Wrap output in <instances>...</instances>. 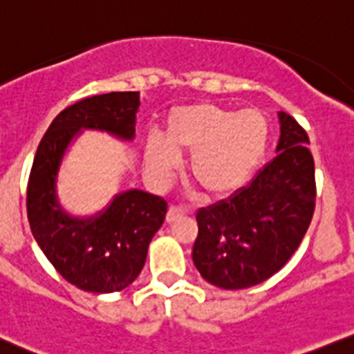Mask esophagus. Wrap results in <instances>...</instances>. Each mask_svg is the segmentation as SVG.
Returning a JSON list of instances; mask_svg holds the SVG:
<instances>
[{"label":"esophagus","instance_id":"34e87169","mask_svg":"<svg viewBox=\"0 0 354 354\" xmlns=\"http://www.w3.org/2000/svg\"><path fill=\"white\" fill-rule=\"evenodd\" d=\"M184 215V208L183 207H177V205H170V208H168L167 212V222L168 224H171V222H175L177 218H180Z\"/></svg>","mask_w":354,"mask_h":354}]
</instances>
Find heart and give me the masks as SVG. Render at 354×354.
Segmentation results:
<instances>
[{
	"instance_id": "1",
	"label": "heart",
	"mask_w": 354,
	"mask_h": 354,
	"mask_svg": "<svg viewBox=\"0 0 354 354\" xmlns=\"http://www.w3.org/2000/svg\"><path fill=\"white\" fill-rule=\"evenodd\" d=\"M163 140L149 139L146 163L158 184H167L179 168L180 154L189 156V177L207 196L218 198L240 189L254 174L268 146V121L259 111H238L201 102L170 111Z\"/></svg>"
}]
</instances>
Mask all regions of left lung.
I'll use <instances>...</instances> for the list:
<instances>
[{
	"label": "left lung",
	"mask_w": 354,
	"mask_h": 354,
	"mask_svg": "<svg viewBox=\"0 0 354 354\" xmlns=\"http://www.w3.org/2000/svg\"><path fill=\"white\" fill-rule=\"evenodd\" d=\"M276 156L248 186L196 214L193 262L224 290L254 287L280 271L301 245L315 212V161L309 137L280 111Z\"/></svg>",
	"instance_id": "1"
}]
</instances>
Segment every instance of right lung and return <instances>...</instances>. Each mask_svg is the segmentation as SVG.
Returning <instances> with one entry per match:
<instances>
[{
    "mask_svg": "<svg viewBox=\"0 0 354 354\" xmlns=\"http://www.w3.org/2000/svg\"><path fill=\"white\" fill-rule=\"evenodd\" d=\"M139 106V92H111L66 107L43 136L29 175L28 218L32 236L62 278L93 294L120 292L133 283L144 268L147 247L163 224L167 201L130 189L116 194L92 217H74L57 198L59 168L82 130L133 140Z\"/></svg>",
    "mask_w": 354,
    "mask_h": 354,
    "instance_id": "1",
    "label": "right lung"
}]
</instances>
